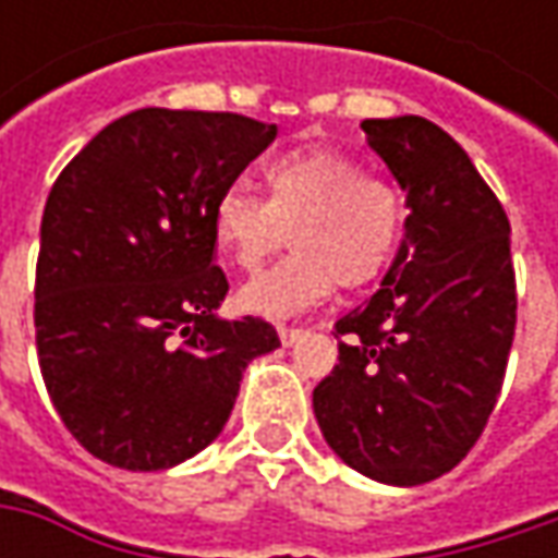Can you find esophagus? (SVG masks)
Listing matches in <instances>:
<instances>
[{"mask_svg": "<svg viewBox=\"0 0 558 558\" xmlns=\"http://www.w3.org/2000/svg\"><path fill=\"white\" fill-rule=\"evenodd\" d=\"M304 335V329H298V326H279V341L289 348V344H294L298 338Z\"/></svg>", "mask_w": 558, "mask_h": 558, "instance_id": "34e87169", "label": "esophagus"}]
</instances>
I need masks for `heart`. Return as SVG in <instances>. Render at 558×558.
<instances>
[{
	"label": "heart",
	"mask_w": 558,
	"mask_h": 558,
	"mask_svg": "<svg viewBox=\"0 0 558 558\" xmlns=\"http://www.w3.org/2000/svg\"><path fill=\"white\" fill-rule=\"evenodd\" d=\"M267 198L242 185L220 192L210 214L214 242L232 264L254 272L286 245L294 251L239 289V307L289 319L341 289L381 276L403 235V195L388 177L335 148H294L264 163Z\"/></svg>",
	"instance_id": "heart-1"
}]
</instances>
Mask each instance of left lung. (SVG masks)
Returning <instances> with one entry per match:
<instances>
[{
    "mask_svg": "<svg viewBox=\"0 0 558 558\" xmlns=\"http://www.w3.org/2000/svg\"><path fill=\"white\" fill-rule=\"evenodd\" d=\"M407 195V235L381 289L335 323L338 363L313 388L323 438L360 475L413 487L475 447L515 335L504 204L438 123H360Z\"/></svg>",
    "mask_w": 558,
    "mask_h": 558,
    "instance_id": "obj_1",
    "label": "left lung"
}]
</instances>
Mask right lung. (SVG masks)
I'll return each mask as SVG.
<instances>
[{
  "label": "right lung",
  "mask_w": 558,
  "mask_h": 558,
  "mask_svg": "<svg viewBox=\"0 0 558 558\" xmlns=\"http://www.w3.org/2000/svg\"><path fill=\"white\" fill-rule=\"evenodd\" d=\"M276 140L226 111L142 108L108 123L54 180L39 226L36 354L68 432L130 472L180 465L223 432L257 319H223L220 192Z\"/></svg>",
  "instance_id": "add662e5"
}]
</instances>
